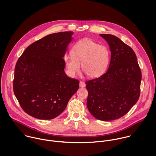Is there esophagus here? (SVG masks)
<instances>
[{
    "label": "esophagus",
    "mask_w": 156,
    "mask_h": 156,
    "mask_svg": "<svg viewBox=\"0 0 156 156\" xmlns=\"http://www.w3.org/2000/svg\"><path fill=\"white\" fill-rule=\"evenodd\" d=\"M79 86H80V87H82V88H84V87H85L86 84H85V83L84 82L80 81V83H79Z\"/></svg>",
    "instance_id": "esophagus-1"
}]
</instances>
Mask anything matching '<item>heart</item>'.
<instances>
[{"label":"heart","mask_w":156,"mask_h":156,"mask_svg":"<svg viewBox=\"0 0 156 156\" xmlns=\"http://www.w3.org/2000/svg\"><path fill=\"white\" fill-rule=\"evenodd\" d=\"M71 55L64 58L68 74L74 77L80 69L90 78L102 75L107 69L111 59V51L105 45L99 44L90 39L77 43L71 50Z\"/></svg>","instance_id":"1"}]
</instances>
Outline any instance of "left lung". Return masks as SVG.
Masks as SVG:
<instances>
[{"mask_svg": "<svg viewBox=\"0 0 156 156\" xmlns=\"http://www.w3.org/2000/svg\"><path fill=\"white\" fill-rule=\"evenodd\" d=\"M111 51L107 71L85 82L87 108L95 118L115 120L125 115L137 101L140 92L141 70L133 50L118 37L100 34Z\"/></svg>", "mask_w": 156, "mask_h": 156, "instance_id": "obj_1", "label": "left lung"}]
</instances>
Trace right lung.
<instances>
[{
    "label": "right lung",
    "instance_id": "right-lung-1",
    "mask_svg": "<svg viewBox=\"0 0 156 156\" xmlns=\"http://www.w3.org/2000/svg\"><path fill=\"white\" fill-rule=\"evenodd\" d=\"M71 31L47 35L29 45L19 58L13 90L23 110L40 119L56 118L65 110L79 81L64 72L63 56Z\"/></svg>",
    "mask_w": 156,
    "mask_h": 156
}]
</instances>
